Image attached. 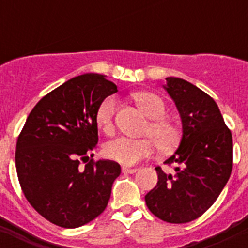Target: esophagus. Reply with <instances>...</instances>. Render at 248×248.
Listing matches in <instances>:
<instances>
[{"mask_svg": "<svg viewBox=\"0 0 248 248\" xmlns=\"http://www.w3.org/2000/svg\"><path fill=\"white\" fill-rule=\"evenodd\" d=\"M123 174H134L137 172V169L135 168H122Z\"/></svg>", "mask_w": 248, "mask_h": 248, "instance_id": "obj_1", "label": "esophagus"}]
</instances>
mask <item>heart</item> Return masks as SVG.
<instances>
[{"instance_id":"b5f03b06","label":"heart","mask_w":248,"mask_h":248,"mask_svg":"<svg viewBox=\"0 0 248 248\" xmlns=\"http://www.w3.org/2000/svg\"><path fill=\"white\" fill-rule=\"evenodd\" d=\"M133 98L150 122L145 128V135L150 138L130 139L120 137L109 140L103 146L105 157L122 165L130 166L150 156L155 146L160 151L168 153L179 145L181 140V129L176 123L164 117L165 103L159 95L150 92H138ZM117 98L114 95L104 98L95 110V124L102 131L110 134L114 130V114L117 109Z\"/></svg>"}]
</instances>
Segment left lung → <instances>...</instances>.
<instances>
[{"label": "left lung", "mask_w": 248, "mask_h": 248, "mask_svg": "<svg viewBox=\"0 0 248 248\" xmlns=\"http://www.w3.org/2000/svg\"><path fill=\"white\" fill-rule=\"evenodd\" d=\"M164 88L180 114L183 138L165 161L176 165L175 172L155 168L157 184L145 195V202L160 220L186 223L209 210L229 181L232 135L216 102L196 85L168 77Z\"/></svg>", "instance_id": "left-lung-1"}]
</instances>
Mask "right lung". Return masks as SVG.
<instances>
[{
  "label": "right lung",
  "mask_w": 248,
  "mask_h": 248,
  "mask_svg": "<svg viewBox=\"0 0 248 248\" xmlns=\"http://www.w3.org/2000/svg\"><path fill=\"white\" fill-rule=\"evenodd\" d=\"M117 92V85L102 74L74 77L37 103L17 139L22 191L32 207L57 226H83L108 205L120 165L88 160L98 144L95 110Z\"/></svg>",
  "instance_id": "obj_1"
}]
</instances>
